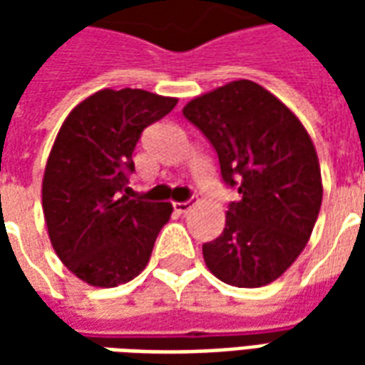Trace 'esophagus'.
<instances>
[{"label":"esophagus","instance_id":"1","mask_svg":"<svg viewBox=\"0 0 365 365\" xmlns=\"http://www.w3.org/2000/svg\"><path fill=\"white\" fill-rule=\"evenodd\" d=\"M191 207H193V203H191V201H178V203H174V211L175 213L183 215V213H187Z\"/></svg>","mask_w":365,"mask_h":365}]
</instances>
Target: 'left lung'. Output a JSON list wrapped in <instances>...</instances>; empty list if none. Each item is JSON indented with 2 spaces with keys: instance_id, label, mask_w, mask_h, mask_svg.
I'll list each match as a JSON object with an SVG mask.
<instances>
[{
  "instance_id": "left-lung-1",
  "label": "left lung",
  "mask_w": 365,
  "mask_h": 365,
  "mask_svg": "<svg viewBox=\"0 0 365 365\" xmlns=\"http://www.w3.org/2000/svg\"><path fill=\"white\" fill-rule=\"evenodd\" d=\"M183 115L213 144L222 180L240 193L221 237L203 245L207 268L237 287L275 282L303 252L321 211V166L307 128L250 80L197 96Z\"/></svg>"
}]
</instances>
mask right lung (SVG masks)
I'll return each instance as SVG.
<instances>
[{"instance_id":"1","label":"right lung","mask_w":365,"mask_h":365,"mask_svg":"<svg viewBox=\"0 0 365 365\" xmlns=\"http://www.w3.org/2000/svg\"><path fill=\"white\" fill-rule=\"evenodd\" d=\"M178 103L144 90H99L62 123L46 160L43 213L62 264L93 287H117L150 260L172 203L133 199L128 174L143 130Z\"/></svg>"}]
</instances>
